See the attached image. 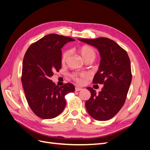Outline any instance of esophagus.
<instances>
[{"instance_id":"34e87169","label":"esophagus","mask_w":150,"mask_h":150,"mask_svg":"<svg viewBox=\"0 0 150 150\" xmlns=\"http://www.w3.org/2000/svg\"><path fill=\"white\" fill-rule=\"evenodd\" d=\"M81 89H82V88H80V87H78V86H76V87L75 88L76 91H81Z\"/></svg>"}]
</instances>
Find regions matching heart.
I'll list each match as a JSON object with an SVG mask.
<instances>
[{"label": "heart", "mask_w": 150, "mask_h": 150, "mask_svg": "<svg viewBox=\"0 0 150 150\" xmlns=\"http://www.w3.org/2000/svg\"><path fill=\"white\" fill-rule=\"evenodd\" d=\"M78 52L81 54V56L84 59V61L89 59H94L96 56V51L92 47L88 45H84L79 47ZM69 57V51L67 50H65L62 52L61 55V62L65 63ZM71 78L76 81V83H81L82 82V79L87 77V75L84 73H78V72H73L70 75Z\"/></svg>", "instance_id": "heart-1"}]
</instances>
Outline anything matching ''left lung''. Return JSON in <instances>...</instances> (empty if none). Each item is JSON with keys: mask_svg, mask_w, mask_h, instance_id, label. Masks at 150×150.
<instances>
[{"mask_svg": "<svg viewBox=\"0 0 150 150\" xmlns=\"http://www.w3.org/2000/svg\"><path fill=\"white\" fill-rule=\"evenodd\" d=\"M78 39L98 49L101 57L93 82L104 86L99 94L92 88H87L91 96L85 103L86 108L94 119L108 120L119 112L126 101L132 79L129 56L124 49L110 39Z\"/></svg>", "mask_w": 150, "mask_h": 150, "instance_id": "8db88e82", "label": "left lung"}]
</instances>
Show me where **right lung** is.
<instances>
[{"label":"right lung","mask_w":150,"mask_h":150,"mask_svg":"<svg viewBox=\"0 0 150 150\" xmlns=\"http://www.w3.org/2000/svg\"><path fill=\"white\" fill-rule=\"evenodd\" d=\"M69 37L48 34L32 44L25 54L21 82L30 108L42 119H52L64 110L65 95L74 91L71 83L59 87L52 80L55 71L61 68V48L74 41Z\"/></svg>","instance_id":"1"}]
</instances>
